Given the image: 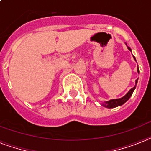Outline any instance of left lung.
<instances>
[{
  "mask_svg": "<svg viewBox=\"0 0 151 151\" xmlns=\"http://www.w3.org/2000/svg\"><path fill=\"white\" fill-rule=\"evenodd\" d=\"M127 45V44H126ZM128 49L130 50L131 52H132V50H131L130 47H128L127 46ZM133 58L135 60V61H136V59H135V57L133 56ZM137 72L139 74V68H137ZM138 83V79L135 80V85L134 87L131 89L130 91L127 93V94L124 95V97L122 98H120V99H111V100H109V101H104L103 103H101V106H103L104 107H106V108H108V109H112V108H115V107H117V106H122L123 104H124L126 101H128V99H130L131 96L132 95L133 92L135 91V87H136V84Z\"/></svg>",
  "mask_w": 151,
  "mask_h": 151,
  "instance_id": "left-lung-1",
  "label": "left lung"
}]
</instances>
